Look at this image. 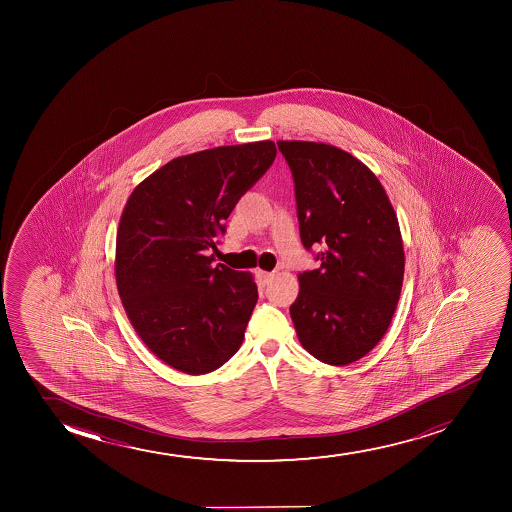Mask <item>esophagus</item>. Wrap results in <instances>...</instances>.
<instances>
[{
    "label": "esophagus",
    "instance_id": "34e87169",
    "mask_svg": "<svg viewBox=\"0 0 512 512\" xmlns=\"http://www.w3.org/2000/svg\"><path fill=\"white\" fill-rule=\"evenodd\" d=\"M258 278L259 282L263 283V285H268V283L275 278V273H270V271L258 270Z\"/></svg>",
    "mask_w": 512,
    "mask_h": 512
}]
</instances>
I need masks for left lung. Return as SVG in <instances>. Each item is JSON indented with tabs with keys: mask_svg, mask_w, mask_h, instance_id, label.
I'll use <instances>...</instances> for the list:
<instances>
[{
	"mask_svg": "<svg viewBox=\"0 0 512 512\" xmlns=\"http://www.w3.org/2000/svg\"><path fill=\"white\" fill-rule=\"evenodd\" d=\"M277 145L294 176L302 244L323 246L321 268L299 273L295 331L324 364H352L381 341L400 300L398 217L376 174L352 153L321 141Z\"/></svg>",
	"mask_w": 512,
	"mask_h": 512,
	"instance_id": "obj_1",
	"label": "left lung"
}]
</instances>
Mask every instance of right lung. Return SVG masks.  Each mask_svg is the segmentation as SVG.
<instances>
[{"label":"right lung","instance_id":"right-lung-1","mask_svg":"<svg viewBox=\"0 0 512 512\" xmlns=\"http://www.w3.org/2000/svg\"><path fill=\"white\" fill-rule=\"evenodd\" d=\"M275 157L271 140L189 153L143 179L124 205L119 297L141 341L176 371H215L242 345L258 287L249 271L213 268L206 253Z\"/></svg>","mask_w":512,"mask_h":512}]
</instances>
